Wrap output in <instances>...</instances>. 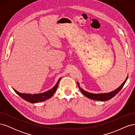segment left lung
I'll return each instance as SVG.
<instances>
[{
	"mask_svg": "<svg viewBox=\"0 0 135 135\" xmlns=\"http://www.w3.org/2000/svg\"><path fill=\"white\" fill-rule=\"evenodd\" d=\"M127 79H128V75L127 76L125 80L124 81V82L122 83L119 87L117 88L116 89H115V90H114L113 91L110 92L108 93H90L84 90L83 88H81L80 86V84L78 81H77V84L78 85V87L79 88V90L81 91V92L85 96H86L87 98H88V99H90L93 100L104 101L109 100L110 99H112L113 97L115 96L121 90L122 88H123Z\"/></svg>",
	"mask_w": 135,
	"mask_h": 135,
	"instance_id": "1",
	"label": "left lung"
}]
</instances>
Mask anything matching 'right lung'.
<instances>
[{"instance_id":"right-lung-1","label":"right lung","mask_w":135,"mask_h":135,"mask_svg":"<svg viewBox=\"0 0 135 135\" xmlns=\"http://www.w3.org/2000/svg\"><path fill=\"white\" fill-rule=\"evenodd\" d=\"M61 78H60L57 81V83L55 84V85L54 87L52 88L51 89H50V90L43 93H36V94L22 93L17 91L14 88L13 89L15 91V92L17 93L18 95H19L20 97H22L23 99L28 102H29L30 103H32V104L37 103H39V102L46 101L50 99V98H51L53 95H54V94L56 91L57 88L58 87L59 83L60 82V80H61Z\"/></svg>"}]
</instances>
